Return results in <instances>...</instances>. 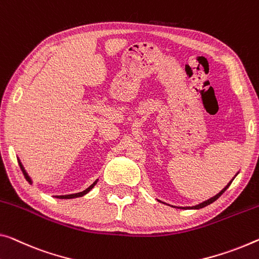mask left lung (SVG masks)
<instances>
[{
    "instance_id": "1",
    "label": "left lung",
    "mask_w": 259,
    "mask_h": 259,
    "mask_svg": "<svg viewBox=\"0 0 259 259\" xmlns=\"http://www.w3.org/2000/svg\"><path fill=\"white\" fill-rule=\"evenodd\" d=\"M233 181H234V180H232V181H230V182L228 183V185H226V186H225V189H222V190L220 191V192H219V193L217 194V196H214V197H212V198H210V199H208V200H205L204 202H201V204H199V205H196V206H192V207H180V208H183V209H185V208H191V209H199V208L206 207V206H207V205H209V204H212V202H214V201H215L218 198H220V197H221V194H222V193H224V192H225V191H226L227 189H228V188H229V185H230V184H232V182H233ZM172 207H174V206H172Z\"/></svg>"
}]
</instances>
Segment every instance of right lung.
Wrapping results in <instances>:
<instances>
[{
  "mask_svg": "<svg viewBox=\"0 0 259 259\" xmlns=\"http://www.w3.org/2000/svg\"><path fill=\"white\" fill-rule=\"evenodd\" d=\"M18 163H19V166H21V169H22V171H23V174H24V176H25V178H26V181L29 182V183H32V181H31V178L29 177V175H27V172L25 171V169H24V166H23V164L21 163V161H18ZM98 181V180H97ZM97 181H95L93 184H91L88 189H85L84 191H82V192H78V193H73V194H66V196H57V198H60V199H73V198H78V197H82V196H84V194H87L89 192V191L94 188L95 185L97 184Z\"/></svg>",
  "mask_w": 259,
  "mask_h": 259,
  "instance_id": "right-lung-1",
  "label": "right lung"
}]
</instances>
